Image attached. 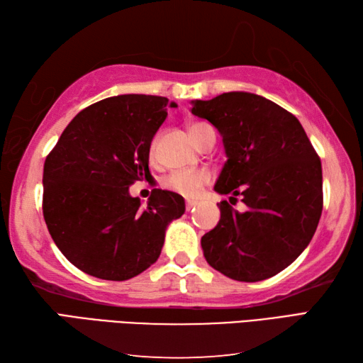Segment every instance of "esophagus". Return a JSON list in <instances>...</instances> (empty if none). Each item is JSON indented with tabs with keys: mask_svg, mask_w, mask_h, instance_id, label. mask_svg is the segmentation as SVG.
I'll list each match as a JSON object with an SVG mask.
<instances>
[{
	"mask_svg": "<svg viewBox=\"0 0 363 363\" xmlns=\"http://www.w3.org/2000/svg\"><path fill=\"white\" fill-rule=\"evenodd\" d=\"M197 205V202L196 201H186V211H191V210H194V206Z\"/></svg>",
	"mask_w": 363,
	"mask_h": 363,
	"instance_id": "obj_1",
	"label": "esophagus"
}]
</instances>
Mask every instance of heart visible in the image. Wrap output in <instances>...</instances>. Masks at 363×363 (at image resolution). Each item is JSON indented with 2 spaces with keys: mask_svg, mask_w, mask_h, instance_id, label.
<instances>
[{
  "mask_svg": "<svg viewBox=\"0 0 363 363\" xmlns=\"http://www.w3.org/2000/svg\"><path fill=\"white\" fill-rule=\"evenodd\" d=\"M203 123H194L191 125L189 131L196 130L197 127H201ZM157 155V144L152 143L150 145V158H155ZM211 180V174L205 169H196V171H174L172 174H169L164 180V186L172 189L175 192H179L182 196L186 197H196L201 189L208 184Z\"/></svg>",
  "mask_w": 363,
  "mask_h": 363,
  "instance_id": "b5f03b06",
  "label": "heart"
}]
</instances>
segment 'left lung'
<instances>
[{
    "label": "left lung",
    "mask_w": 363,
    "mask_h": 363,
    "mask_svg": "<svg viewBox=\"0 0 363 363\" xmlns=\"http://www.w3.org/2000/svg\"><path fill=\"white\" fill-rule=\"evenodd\" d=\"M191 113L223 136L227 161L214 191L246 203H218V225L201 240L206 262L240 282L284 271L312 241L323 211L321 161L301 122L250 92L192 100Z\"/></svg>",
    "instance_id": "1"
}]
</instances>
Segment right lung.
Masks as SVG:
<instances>
[{
    "instance_id": "obj_1",
    "label": "right lung",
    "mask_w": 363,
    "mask_h": 363,
    "mask_svg": "<svg viewBox=\"0 0 363 363\" xmlns=\"http://www.w3.org/2000/svg\"><path fill=\"white\" fill-rule=\"evenodd\" d=\"M167 106L158 95L125 94L73 117L43 166V218L57 249L78 269L128 280L158 260L184 199L153 189L143 206L130 186L149 172L150 144Z\"/></svg>"
}]
</instances>
